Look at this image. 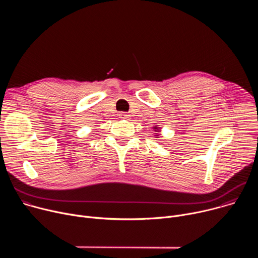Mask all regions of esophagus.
<instances>
[{
  "instance_id": "obj_1",
  "label": "esophagus",
  "mask_w": 258,
  "mask_h": 258,
  "mask_svg": "<svg viewBox=\"0 0 258 258\" xmlns=\"http://www.w3.org/2000/svg\"><path fill=\"white\" fill-rule=\"evenodd\" d=\"M119 117L122 118V119H127V118L130 117V115L126 114L125 112H120V113H119Z\"/></svg>"
}]
</instances>
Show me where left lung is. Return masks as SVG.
<instances>
[{
	"label": "left lung",
	"mask_w": 258,
	"mask_h": 258,
	"mask_svg": "<svg viewBox=\"0 0 258 258\" xmlns=\"http://www.w3.org/2000/svg\"><path fill=\"white\" fill-rule=\"evenodd\" d=\"M154 128H157V127H154Z\"/></svg>",
	"instance_id": "8db88e82"
}]
</instances>
